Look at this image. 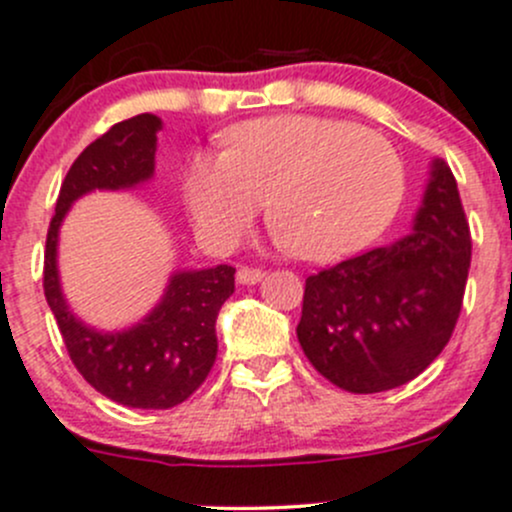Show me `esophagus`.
<instances>
[{
	"instance_id": "obj_1",
	"label": "esophagus",
	"mask_w": 512,
	"mask_h": 512,
	"mask_svg": "<svg viewBox=\"0 0 512 512\" xmlns=\"http://www.w3.org/2000/svg\"><path fill=\"white\" fill-rule=\"evenodd\" d=\"M262 277H265V272L257 270V267H240L237 270V282L240 285H257V282H262Z\"/></svg>"
}]
</instances>
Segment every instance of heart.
<instances>
[{"instance_id": "1", "label": "heart", "mask_w": 512, "mask_h": 512, "mask_svg": "<svg viewBox=\"0 0 512 512\" xmlns=\"http://www.w3.org/2000/svg\"><path fill=\"white\" fill-rule=\"evenodd\" d=\"M406 173L384 136L319 116H270L227 133V151L188 160L183 195L200 235L230 245L267 208L285 245L312 262L364 250L401 208Z\"/></svg>"}]
</instances>
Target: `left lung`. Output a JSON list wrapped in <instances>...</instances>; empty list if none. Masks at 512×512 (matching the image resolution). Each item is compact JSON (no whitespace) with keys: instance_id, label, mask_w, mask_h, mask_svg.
<instances>
[{"instance_id":"1","label":"left lung","mask_w":512,"mask_h":512,"mask_svg":"<svg viewBox=\"0 0 512 512\" xmlns=\"http://www.w3.org/2000/svg\"><path fill=\"white\" fill-rule=\"evenodd\" d=\"M471 267L456 178L431 160L409 235L307 277L297 339L314 369L352 394L416 379L451 339Z\"/></svg>"}]
</instances>
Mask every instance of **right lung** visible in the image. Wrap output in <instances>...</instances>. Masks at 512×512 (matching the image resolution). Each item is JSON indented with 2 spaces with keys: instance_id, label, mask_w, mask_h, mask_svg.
Returning <instances> with one entry per match:
<instances>
[{
  "instance_id": "obj_1",
  "label": "right lung",
  "mask_w": 512,
  "mask_h": 512,
  "mask_svg": "<svg viewBox=\"0 0 512 512\" xmlns=\"http://www.w3.org/2000/svg\"><path fill=\"white\" fill-rule=\"evenodd\" d=\"M163 121L141 113L108 128L74 160L61 183L44 252V294L79 374L98 394L131 409H173L210 374L218 356L215 319L235 292V267L175 270L163 297L136 324L101 332L69 307L59 277V230L71 205L94 190H131L156 173Z\"/></svg>"
}]
</instances>
